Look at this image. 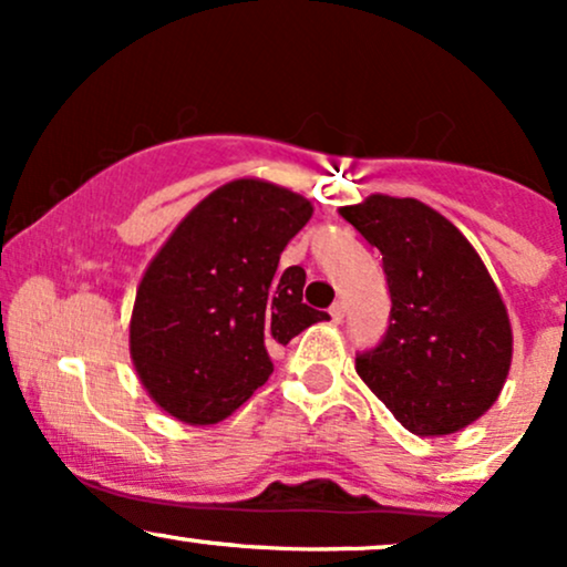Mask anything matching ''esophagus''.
<instances>
[{
    "label": "esophagus",
    "mask_w": 567,
    "mask_h": 567,
    "mask_svg": "<svg viewBox=\"0 0 567 567\" xmlns=\"http://www.w3.org/2000/svg\"><path fill=\"white\" fill-rule=\"evenodd\" d=\"M343 315H347V306H343V301H336L330 306V317H333V322H343Z\"/></svg>",
    "instance_id": "obj_1"
}]
</instances>
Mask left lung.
Masks as SVG:
<instances>
[{
  "instance_id": "obj_1",
  "label": "left lung",
  "mask_w": 567,
  "mask_h": 567,
  "mask_svg": "<svg viewBox=\"0 0 567 567\" xmlns=\"http://www.w3.org/2000/svg\"><path fill=\"white\" fill-rule=\"evenodd\" d=\"M341 216L381 250L392 298L386 333L357 351V373L421 437L477 421L512 365L509 317L485 264L419 199L373 194Z\"/></svg>"
}]
</instances>
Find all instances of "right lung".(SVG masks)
<instances>
[{"label":"right lung","mask_w":567,"mask_h":567,"mask_svg":"<svg viewBox=\"0 0 567 567\" xmlns=\"http://www.w3.org/2000/svg\"><path fill=\"white\" fill-rule=\"evenodd\" d=\"M311 218L309 199L266 181L205 197L148 264L130 354L152 400L186 424H218L269 381L271 351L328 320L303 303L306 271L279 256Z\"/></svg>","instance_id":"right-lung-1"}]
</instances>
